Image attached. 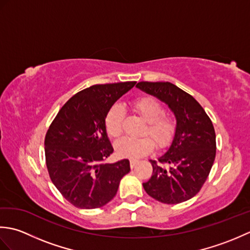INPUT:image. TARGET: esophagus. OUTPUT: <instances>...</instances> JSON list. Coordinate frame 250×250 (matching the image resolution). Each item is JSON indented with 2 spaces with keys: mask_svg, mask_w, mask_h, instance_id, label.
I'll return each mask as SVG.
<instances>
[{
  "mask_svg": "<svg viewBox=\"0 0 250 250\" xmlns=\"http://www.w3.org/2000/svg\"><path fill=\"white\" fill-rule=\"evenodd\" d=\"M136 163H139V159H131V160H130V167L133 168L135 167Z\"/></svg>",
  "mask_w": 250,
  "mask_h": 250,
  "instance_id": "esophagus-1",
  "label": "esophagus"
}]
</instances>
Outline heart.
Here are the masks:
<instances>
[{
    "label": "heart",
    "instance_id": "heart-1",
    "mask_svg": "<svg viewBox=\"0 0 250 250\" xmlns=\"http://www.w3.org/2000/svg\"><path fill=\"white\" fill-rule=\"evenodd\" d=\"M132 108L146 121L141 139L125 137L116 144L117 153L125 158H141L151 152L155 147L163 148L171 144L177 130V120L171 114L164 113L163 105L151 97H141L132 101ZM125 110L116 103L106 111L104 125L111 139H119L124 130Z\"/></svg>",
    "mask_w": 250,
    "mask_h": 250
}]
</instances>
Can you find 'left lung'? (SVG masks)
<instances>
[{"label": "left lung", "mask_w": 250, "mask_h": 250, "mask_svg": "<svg viewBox=\"0 0 250 250\" xmlns=\"http://www.w3.org/2000/svg\"><path fill=\"white\" fill-rule=\"evenodd\" d=\"M136 87L166 102L177 120L171 147L158 160H150L152 175L143 187L162 203H182L199 192L213 167L216 157L213 122L192 95L174 83L141 82Z\"/></svg>", "instance_id": "obj_1"}]
</instances>
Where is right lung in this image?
<instances>
[{
  "instance_id": "add662e5",
  "label": "right lung",
  "mask_w": 250,
  "mask_h": 250,
  "mask_svg": "<svg viewBox=\"0 0 250 250\" xmlns=\"http://www.w3.org/2000/svg\"><path fill=\"white\" fill-rule=\"evenodd\" d=\"M136 82L93 84L74 94L52 120L45 136L51 182L78 208L93 209L114 199L130 161L105 163L114 152L106 134V111Z\"/></svg>"
}]
</instances>
